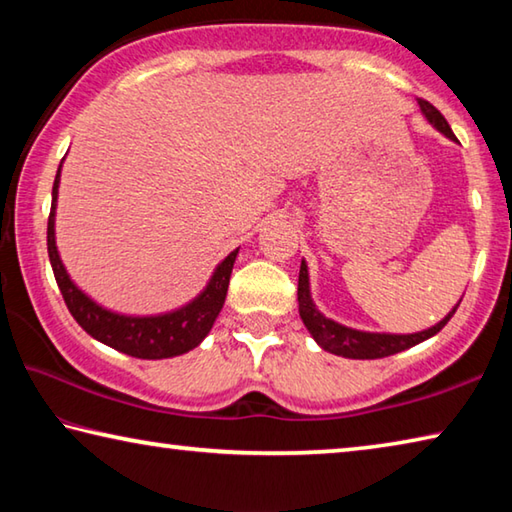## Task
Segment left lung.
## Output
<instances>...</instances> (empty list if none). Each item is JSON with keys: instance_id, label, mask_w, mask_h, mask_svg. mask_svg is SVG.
I'll use <instances>...</instances> for the list:
<instances>
[{"instance_id": "1", "label": "left lung", "mask_w": 512, "mask_h": 512, "mask_svg": "<svg viewBox=\"0 0 512 512\" xmlns=\"http://www.w3.org/2000/svg\"><path fill=\"white\" fill-rule=\"evenodd\" d=\"M422 115L427 117L433 126L438 128L440 133L447 135L449 140H456L452 128H449L447 119L440 115L438 108H433L429 101L418 99ZM461 305V302H458ZM458 305L449 311V314L440 320L438 325H433L424 332L418 334H372V332H359V329L345 327L334 323V320L325 318L320 311L316 309L314 300H311L309 293V273H307V264H300V275H298V307H300V318L305 327L314 336L316 343L320 348L339 354V357L345 359H381V357H391V354L402 352L406 348H413L422 341L431 339L433 334H438L440 329L447 325V320L454 316V311L458 309Z\"/></svg>"}]
</instances>
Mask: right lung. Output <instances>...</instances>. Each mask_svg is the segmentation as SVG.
<instances>
[{"mask_svg":"<svg viewBox=\"0 0 512 512\" xmlns=\"http://www.w3.org/2000/svg\"><path fill=\"white\" fill-rule=\"evenodd\" d=\"M58 183H60V167L54 180V189H51V212L47 223V250L49 262L54 268V277L58 282V289L63 293V300L85 332L92 339L110 345L124 354H131L137 359H169L185 354L196 348L214 325L216 316L223 309L225 293H228L230 273L235 266V259L239 250L223 259L216 266L210 284L196 300L189 302L183 309L171 311V314L162 316H121L115 311H108L92 302L85 293L69 280L63 262L58 257L56 237H54V216H56V198H58Z\"/></svg>","mask_w":512,"mask_h":512,"instance_id":"1","label":"right lung"}]
</instances>
